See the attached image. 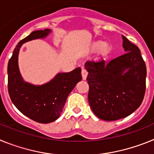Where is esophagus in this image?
Instances as JSON below:
<instances>
[{
	"label": "esophagus",
	"mask_w": 154,
	"mask_h": 154,
	"mask_svg": "<svg viewBox=\"0 0 154 154\" xmlns=\"http://www.w3.org/2000/svg\"><path fill=\"white\" fill-rule=\"evenodd\" d=\"M87 75H88V72H87V71L85 70V68H82V79L83 80L86 79Z\"/></svg>",
	"instance_id": "obj_1"
}]
</instances>
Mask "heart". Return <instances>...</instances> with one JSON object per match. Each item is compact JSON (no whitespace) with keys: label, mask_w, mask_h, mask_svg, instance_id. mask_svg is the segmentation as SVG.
Here are the masks:
<instances>
[{"label":"heart","mask_w":154,"mask_h":154,"mask_svg":"<svg viewBox=\"0 0 154 154\" xmlns=\"http://www.w3.org/2000/svg\"><path fill=\"white\" fill-rule=\"evenodd\" d=\"M109 45L106 42L103 43V42H97L95 44H93V45L91 48V50L92 51H96L100 49L103 51H106L109 49Z\"/></svg>","instance_id":"obj_1"}]
</instances>
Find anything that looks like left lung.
Masks as SVG:
<instances>
[{
    "instance_id": "8db88e82",
    "label": "left lung",
    "mask_w": 154,
    "mask_h": 154,
    "mask_svg": "<svg viewBox=\"0 0 154 154\" xmlns=\"http://www.w3.org/2000/svg\"><path fill=\"white\" fill-rule=\"evenodd\" d=\"M124 55L108 63L87 61L89 106L99 119L125 118L140 107L146 90V68L140 49L122 35Z\"/></svg>"
}]
</instances>
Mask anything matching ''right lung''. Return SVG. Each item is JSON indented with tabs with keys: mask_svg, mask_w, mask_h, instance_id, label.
<instances>
[{
	"mask_svg": "<svg viewBox=\"0 0 154 154\" xmlns=\"http://www.w3.org/2000/svg\"><path fill=\"white\" fill-rule=\"evenodd\" d=\"M51 30L32 31L15 47L8 62V92L16 108L30 119L41 123H49L59 118L66 99L82 80L81 68L69 72H58L49 82L42 85L24 81L18 66V55L25 42L47 38Z\"/></svg>",
	"mask_w": 154,
	"mask_h": 154,
	"instance_id": "right-lung-1",
	"label": "right lung"
}]
</instances>
